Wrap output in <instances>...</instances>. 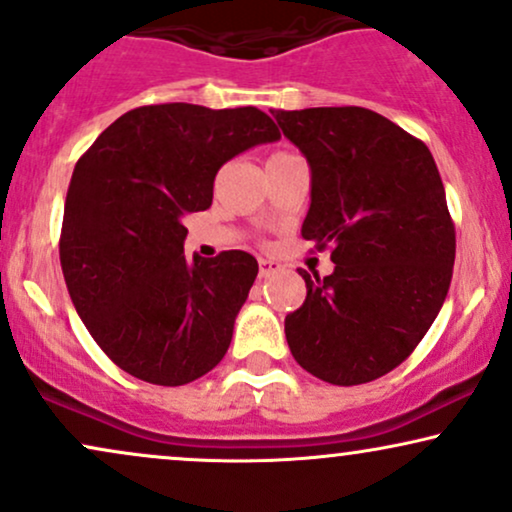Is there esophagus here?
<instances>
[{"label":"esophagus","mask_w":512,"mask_h":512,"mask_svg":"<svg viewBox=\"0 0 512 512\" xmlns=\"http://www.w3.org/2000/svg\"><path fill=\"white\" fill-rule=\"evenodd\" d=\"M281 269V264L279 262H274V260H260V276L262 279H267V276H272V274H276Z\"/></svg>","instance_id":"1"}]
</instances>
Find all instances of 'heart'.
Returning a JSON list of instances; mask_svg holds the SVG:
<instances>
[{
	"label": "heart",
	"mask_w": 512,
	"mask_h": 512,
	"mask_svg": "<svg viewBox=\"0 0 512 512\" xmlns=\"http://www.w3.org/2000/svg\"><path fill=\"white\" fill-rule=\"evenodd\" d=\"M283 155H288V152H274L272 157H283ZM272 157H269V159H272Z\"/></svg>",
	"instance_id": "obj_1"
}]
</instances>
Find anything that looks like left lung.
Here are the masks:
<instances>
[{"instance_id":"left-lung-1","label":"left lung","mask_w":512,"mask_h":512,"mask_svg":"<svg viewBox=\"0 0 512 512\" xmlns=\"http://www.w3.org/2000/svg\"><path fill=\"white\" fill-rule=\"evenodd\" d=\"M312 171L303 238L331 248L334 272L305 279L286 315L300 367L336 386L367 384L408 357L439 315L455 229L439 169L422 140L372 109H276Z\"/></svg>"}]
</instances>
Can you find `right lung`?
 Here are the masks:
<instances>
[{
	"label": "right lung",
	"mask_w": 512,
	"mask_h": 512,
	"mask_svg": "<svg viewBox=\"0 0 512 512\" xmlns=\"http://www.w3.org/2000/svg\"><path fill=\"white\" fill-rule=\"evenodd\" d=\"M281 133L255 107L150 104L119 116L78 159L59 257L78 317L123 372L183 386L214 369L257 276L250 252L183 255V219L212 205L214 176Z\"/></svg>",
	"instance_id": "add662e5"
}]
</instances>
